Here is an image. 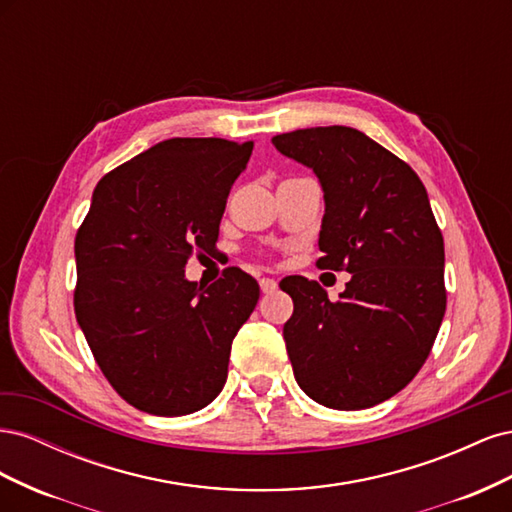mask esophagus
I'll use <instances>...</instances> for the list:
<instances>
[{
	"label": "esophagus",
	"instance_id": "1",
	"mask_svg": "<svg viewBox=\"0 0 512 512\" xmlns=\"http://www.w3.org/2000/svg\"><path fill=\"white\" fill-rule=\"evenodd\" d=\"M277 288V282L275 280H271V277H262L260 280V290L265 292V294H269V292H273Z\"/></svg>",
	"mask_w": 512,
	"mask_h": 512
}]
</instances>
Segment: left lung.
Returning a JSON list of instances; mask_svg holds the SVG:
<instances>
[{
	"instance_id": "1",
	"label": "left lung",
	"mask_w": 512,
	"mask_h": 512,
	"mask_svg": "<svg viewBox=\"0 0 512 512\" xmlns=\"http://www.w3.org/2000/svg\"><path fill=\"white\" fill-rule=\"evenodd\" d=\"M271 143L320 181L316 265L352 273L339 301L301 275L280 282L294 303L284 324L294 380L327 408H371L418 374L444 318V239L427 190L354 128H305Z\"/></svg>"
}]
</instances>
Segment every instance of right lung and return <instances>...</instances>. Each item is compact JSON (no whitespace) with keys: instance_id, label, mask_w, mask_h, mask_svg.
<instances>
[{"instance_id":"add662e5","label":"right lung","mask_w":512,"mask_h":512,"mask_svg":"<svg viewBox=\"0 0 512 512\" xmlns=\"http://www.w3.org/2000/svg\"><path fill=\"white\" fill-rule=\"evenodd\" d=\"M254 143L168 138L104 175L76 232L74 312L106 380L130 406L183 416L209 406L258 282L230 267L209 288L185 277L211 252Z\"/></svg>"}]
</instances>
